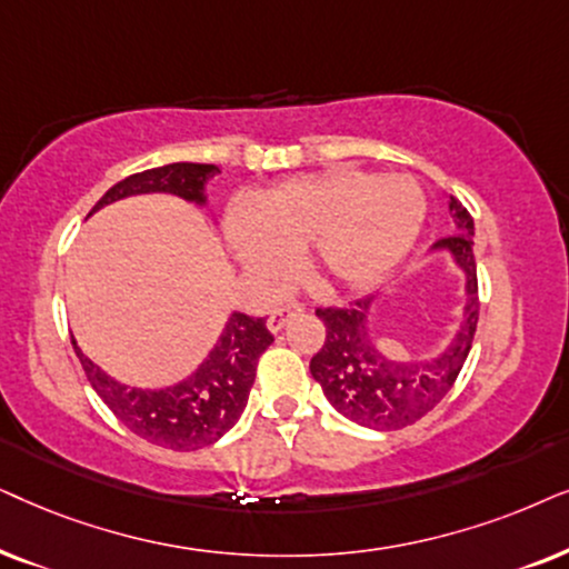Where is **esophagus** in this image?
Wrapping results in <instances>:
<instances>
[{
	"label": "esophagus",
	"instance_id": "34e87169",
	"mask_svg": "<svg viewBox=\"0 0 569 569\" xmlns=\"http://www.w3.org/2000/svg\"><path fill=\"white\" fill-rule=\"evenodd\" d=\"M301 312H305V307H301V305H286V307L272 309L270 317H268V330L270 332H280V330L286 328V325L293 320V317L301 315Z\"/></svg>",
	"mask_w": 569,
	"mask_h": 569
}]
</instances>
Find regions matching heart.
<instances>
[{
  "instance_id": "obj_1",
  "label": "heart",
  "mask_w": 569,
  "mask_h": 569,
  "mask_svg": "<svg viewBox=\"0 0 569 569\" xmlns=\"http://www.w3.org/2000/svg\"><path fill=\"white\" fill-rule=\"evenodd\" d=\"M427 221V197L411 177L336 166L262 189L229 210L226 241L241 268L268 286L283 283L309 247L317 276L363 289L411 252Z\"/></svg>"
}]
</instances>
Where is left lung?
I'll use <instances>...</instances> for the list:
<instances>
[{"label": "left lung", "mask_w": 569, "mask_h": 569, "mask_svg": "<svg viewBox=\"0 0 569 569\" xmlns=\"http://www.w3.org/2000/svg\"><path fill=\"white\" fill-rule=\"evenodd\" d=\"M456 233L439 239L429 254L445 252L463 276V301L448 343L431 356H392L388 340H377L372 317L380 293L356 299L346 307L317 309L325 322V343L309 361V372L346 419L377 431L403 429L429 413L448 396L471 351L479 322V283H476L473 218L456 197H448Z\"/></svg>", "instance_id": "1"}]
</instances>
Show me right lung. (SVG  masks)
I'll return each instance as SVG.
<instances>
[{"label":"right lung","instance_id":"1","mask_svg":"<svg viewBox=\"0 0 569 569\" xmlns=\"http://www.w3.org/2000/svg\"><path fill=\"white\" fill-rule=\"evenodd\" d=\"M221 169L213 163H169L121 179L88 216L138 194H173L192 206L208 208L206 184ZM272 343L264 317L231 312L216 346L184 380L163 388H130L113 380L98 363L82 353L72 340L74 353L86 369L90 385L113 416L134 435L171 450H197L213 445L239 421L260 353Z\"/></svg>","mask_w":569,"mask_h":569}]
</instances>
